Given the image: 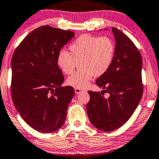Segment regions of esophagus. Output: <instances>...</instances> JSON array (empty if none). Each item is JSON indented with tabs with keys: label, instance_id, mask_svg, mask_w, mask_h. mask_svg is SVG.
Wrapping results in <instances>:
<instances>
[{
	"label": "esophagus",
	"instance_id": "esophagus-1",
	"mask_svg": "<svg viewBox=\"0 0 159 159\" xmlns=\"http://www.w3.org/2000/svg\"><path fill=\"white\" fill-rule=\"evenodd\" d=\"M81 91H82L81 89H76V88L75 89V93H76V94H78V93H80V92H81Z\"/></svg>",
	"mask_w": 159,
	"mask_h": 159
}]
</instances>
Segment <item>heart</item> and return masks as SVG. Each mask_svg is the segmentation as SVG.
<instances>
[{"instance_id":"heart-1","label":"heart","mask_w":159,"mask_h":159,"mask_svg":"<svg viewBox=\"0 0 159 159\" xmlns=\"http://www.w3.org/2000/svg\"><path fill=\"white\" fill-rule=\"evenodd\" d=\"M71 55L61 51L57 55V63L62 72L70 74L80 62L79 70L67 80L69 86L84 89L92 78L107 72L115 55V44L110 37L84 34L78 37L70 46Z\"/></svg>"}]
</instances>
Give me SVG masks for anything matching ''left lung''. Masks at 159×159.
Segmentation results:
<instances>
[{
	"mask_svg": "<svg viewBox=\"0 0 159 159\" xmlns=\"http://www.w3.org/2000/svg\"><path fill=\"white\" fill-rule=\"evenodd\" d=\"M111 31L116 42L115 58L109 70L96 81L104 90L89 91L90 100L86 105L91 124L105 132L118 129L130 118L143 91L141 55L124 33L115 27ZM106 92L108 98L103 96Z\"/></svg>",
	"mask_w": 159,
	"mask_h": 159,
	"instance_id": "obj_1",
	"label": "left lung"
}]
</instances>
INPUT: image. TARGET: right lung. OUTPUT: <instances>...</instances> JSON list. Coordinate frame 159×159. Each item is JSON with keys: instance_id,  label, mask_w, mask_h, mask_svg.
Segmentation results:
<instances>
[{"instance_id": "add662e5", "label": "right lung", "mask_w": 159, "mask_h": 159, "mask_svg": "<svg viewBox=\"0 0 159 159\" xmlns=\"http://www.w3.org/2000/svg\"><path fill=\"white\" fill-rule=\"evenodd\" d=\"M74 32L50 26L31 32L11 59L13 104L27 125L39 133L56 131L63 125L74 96L72 86L62 87L57 55Z\"/></svg>"}]
</instances>
